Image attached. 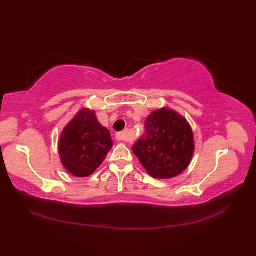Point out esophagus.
<instances>
[{
  "instance_id": "1",
  "label": "esophagus",
  "mask_w": 256,
  "mask_h": 256,
  "mask_svg": "<svg viewBox=\"0 0 256 256\" xmlns=\"http://www.w3.org/2000/svg\"><path fill=\"white\" fill-rule=\"evenodd\" d=\"M116 140H121V142H128V140H131V134H130L128 130H126V131L118 133L116 134Z\"/></svg>"
}]
</instances>
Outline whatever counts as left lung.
I'll return each mask as SVG.
<instances>
[{"mask_svg":"<svg viewBox=\"0 0 256 256\" xmlns=\"http://www.w3.org/2000/svg\"><path fill=\"white\" fill-rule=\"evenodd\" d=\"M132 150L152 177H176L186 170L192 158L194 143L192 128L177 112L160 108L146 118L144 136Z\"/></svg>","mask_w":256,"mask_h":256,"instance_id":"left-lung-1","label":"left lung"}]
</instances>
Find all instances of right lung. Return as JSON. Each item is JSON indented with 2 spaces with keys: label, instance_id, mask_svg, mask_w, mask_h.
<instances>
[{
  "label": "right lung",
  "instance_id": "right-lung-1",
  "mask_svg": "<svg viewBox=\"0 0 256 256\" xmlns=\"http://www.w3.org/2000/svg\"><path fill=\"white\" fill-rule=\"evenodd\" d=\"M111 148L110 132L89 108L81 110L70 121L58 145L62 164L76 177H88L94 174Z\"/></svg>",
  "mask_w": 256,
  "mask_h": 256
}]
</instances>
